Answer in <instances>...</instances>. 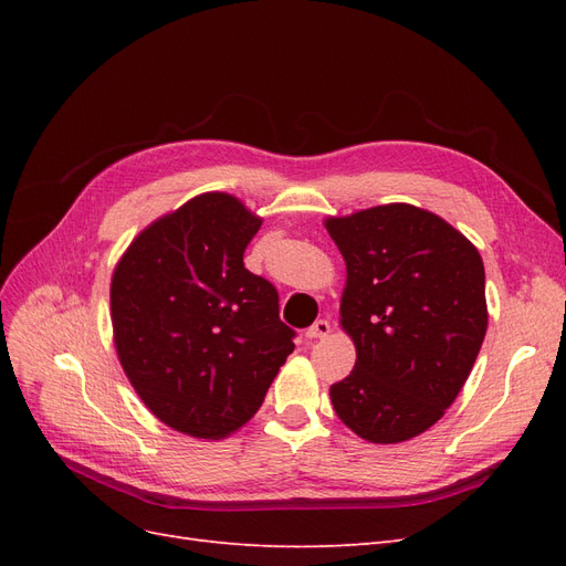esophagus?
<instances>
[{"mask_svg":"<svg viewBox=\"0 0 566 566\" xmlns=\"http://www.w3.org/2000/svg\"><path fill=\"white\" fill-rule=\"evenodd\" d=\"M328 335H331V323L325 321V318L316 321L312 328H306V337H310V339H323V337H328Z\"/></svg>","mask_w":566,"mask_h":566,"instance_id":"esophagus-1","label":"esophagus"}]
</instances>
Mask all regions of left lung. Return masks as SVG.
I'll return each instance as SVG.
<instances>
[{
    "mask_svg": "<svg viewBox=\"0 0 566 566\" xmlns=\"http://www.w3.org/2000/svg\"><path fill=\"white\" fill-rule=\"evenodd\" d=\"M347 264L339 325L354 370L331 387L337 418L370 443H401L441 420L489 325L484 262L439 214L389 202L325 219Z\"/></svg>",
    "mask_w": 566,
    "mask_h": 566,
    "instance_id": "left-lung-1",
    "label": "left lung"
}]
</instances>
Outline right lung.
<instances>
[{"instance_id":"obj_1","label":"right lung","mask_w":566,"mask_h":566,"mask_svg":"<svg viewBox=\"0 0 566 566\" xmlns=\"http://www.w3.org/2000/svg\"><path fill=\"white\" fill-rule=\"evenodd\" d=\"M262 217L229 193H200L134 238L115 264V352L167 427L224 439L260 410L295 331L279 293L243 264Z\"/></svg>"}]
</instances>
